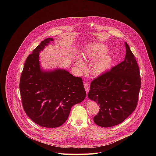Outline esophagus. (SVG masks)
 Listing matches in <instances>:
<instances>
[{
	"label": "esophagus",
	"instance_id": "1",
	"mask_svg": "<svg viewBox=\"0 0 156 156\" xmlns=\"http://www.w3.org/2000/svg\"><path fill=\"white\" fill-rule=\"evenodd\" d=\"M84 87H85V89L87 93H88L89 92V84L88 83H84Z\"/></svg>",
	"mask_w": 156,
	"mask_h": 156
}]
</instances>
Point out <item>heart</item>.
<instances>
[{
	"instance_id": "heart-1",
	"label": "heart",
	"mask_w": 156,
	"mask_h": 156,
	"mask_svg": "<svg viewBox=\"0 0 156 156\" xmlns=\"http://www.w3.org/2000/svg\"><path fill=\"white\" fill-rule=\"evenodd\" d=\"M108 51V47L102 44L95 45L86 50L85 57L90 60H95L92 69L95 74H102L111 66L113 59L111 56L107 53ZM76 66L81 70L86 68V65L82 58L79 57L77 59Z\"/></svg>"
}]
</instances>
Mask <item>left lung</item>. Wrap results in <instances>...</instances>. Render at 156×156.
I'll return each mask as SVG.
<instances>
[{
  "mask_svg": "<svg viewBox=\"0 0 156 156\" xmlns=\"http://www.w3.org/2000/svg\"><path fill=\"white\" fill-rule=\"evenodd\" d=\"M124 60L90 83L88 97L99 105L94 117L100 127H109L122 122L136 108L141 85L140 71L129 46L126 43Z\"/></svg>",
  "mask_w": 156,
  "mask_h": 156,
  "instance_id": "left-lung-1",
  "label": "left lung"
}]
</instances>
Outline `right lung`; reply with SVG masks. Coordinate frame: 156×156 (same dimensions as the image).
<instances>
[{
  "mask_svg": "<svg viewBox=\"0 0 156 156\" xmlns=\"http://www.w3.org/2000/svg\"><path fill=\"white\" fill-rule=\"evenodd\" d=\"M53 40L45 39L27 58L20 81L24 111L35 123L46 128L62 126L72 106L87 96L81 77L66 69L41 67L40 53Z\"/></svg>",
  "mask_w": 156,
  "mask_h": 156,
  "instance_id": "right-lung-1",
  "label": "right lung"
}]
</instances>
